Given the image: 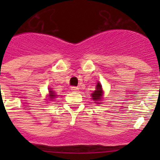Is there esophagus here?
<instances>
[{
    "label": "esophagus",
    "instance_id": "esophagus-1",
    "mask_svg": "<svg viewBox=\"0 0 160 160\" xmlns=\"http://www.w3.org/2000/svg\"><path fill=\"white\" fill-rule=\"evenodd\" d=\"M70 90H72V91H74V92H77L78 90H79V88L78 87H75V86H72L71 87V89Z\"/></svg>",
    "mask_w": 160,
    "mask_h": 160
}]
</instances>
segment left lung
Here are the masks:
<instances>
[{
	"instance_id": "left-lung-1",
	"label": "left lung",
	"mask_w": 160,
	"mask_h": 160,
	"mask_svg": "<svg viewBox=\"0 0 160 160\" xmlns=\"http://www.w3.org/2000/svg\"><path fill=\"white\" fill-rule=\"evenodd\" d=\"M91 99L95 101V104H100L101 100L103 98V90H102V85L100 82L97 83L95 90L91 94Z\"/></svg>"
}]
</instances>
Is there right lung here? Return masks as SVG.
Instances as JSON below:
<instances>
[{
  "instance_id": "1",
  "label": "right lung",
  "mask_w": 160,
  "mask_h": 160,
  "mask_svg": "<svg viewBox=\"0 0 160 160\" xmlns=\"http://www.w3.org/2000/svg\"><path fill=\"white\" fill-rule=\"evenodd\" d=\"M49 97H50V100H54V98L56 96V95L55 94L53 90H51V89L50 88V90H49Z\"/></svg>"
}]
</instances>
